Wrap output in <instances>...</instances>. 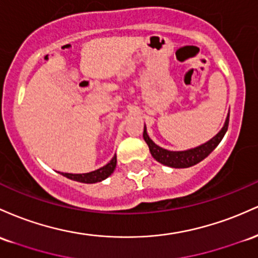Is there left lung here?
<instances>
[{
    "label": "left lung",
    "instance_id": "1",
    "mask_svg": "<svg viewBox=\"0 0 258 258\" xmlns=\"http://www.w3.org/2000/svg\"><path fill=\"white\" fill-rule=\"evenodd\" d=\"M228 125H229V114H228L227 120H225L224 126H223L221 132L216 135L215 138L211 139L210 141H207L206 144L201 145V146L195 147V149L187 150V151H168V150L162 149V147L157 146L151 139L147 135L146 129L144 128L143 137L144 140L146 141V144L149 145L150 152H151L152 157L156 161L160 162V163L164 164V166L172 167V168H187L198 164L199 162L207 157L213 150L218 146V144L221 143L224 134L227 133Z\"/></svg>",
    "mask_w": 258,
    "mask_h": 258
}]
</instances>
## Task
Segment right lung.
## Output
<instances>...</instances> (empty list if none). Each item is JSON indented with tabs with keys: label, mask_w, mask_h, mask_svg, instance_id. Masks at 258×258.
<instances>
[{
	"label": "right lung",
	"mask_w": 258,
	"mask_h": 258,
	"mask_svg": "<svg viewBox=\"0 0 258 258\" xmlns=\"http://www.w3.org/2000/svg\"><path fill=\"white\" fill-rule=\"evenodd\" d=\"M115 164H117V156H114L106 166H103L100 169L94 170V172L85 173V174H69V173H62L63 175L67 178L72 179V180L79 181V183H85V184H94L97 181L103 180V179L108 178L109 175L113 173Z\"/></svg>",
	"instance_id": "add662e5"
}]
</instances>
